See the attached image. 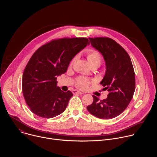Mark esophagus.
I'll return each mask as SVG.
<instances>
[{"instance_id":"34e87169","label":"esophagus","mask_w":157,"mask_h":157,"mask_svg":"<svg viewBox=\"0 0 157 157\" xmlns=\"http://www.w3.org/2000/svg\"><path fill=\"white\" fill-rule=\"evenodd\" d=\"M73 94H82V92H81V91H78V90H73Z\"/></svg>"}]
</instances>
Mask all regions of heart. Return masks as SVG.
<instances>
[{
	"label": "heart",
	"mask_w": 157,
	"mask_h": 157,
	"mask_svg": "<svg viewBox=\"0 0 157 157\" xmlns=\"http://www.w3.org/2000/svg\"><path fill=\"white\" fill-rule=\"evenodd\" d=\"M87 58L91 65L96 63L101 64L102 61L101 54L98 50L94 49H90L87 51ZM76 59V56H75L71 61L70 65H72L75 63ZM91 82V81L89 79L84 77H79L76 79L75 84L76 86L79 88L81 89H86L89 84H90Z\"/></svg>",
	"instance_id": "heart-1"
}]
</instances>
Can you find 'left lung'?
Masks as SVG:
<instances>
[{"label": "left lung", "instance_id": "left-lung-1", "mask_svg": "<svg viewBox=\"0 0 157 157\" xmlns=\"http://www.w3.org/2000/svg\"><path fill=\"white\" fill-rule=\"evenodd\" d=\"M89 39L105 61L106 71L101 84L109 93L103 100L93 95V102L87 109L99 119H113L123 113L133 98L136 88L133 67L128 54L115 40L108 37Z\"/></svg>", "mask_w": 157, "mask_h": 157}]
</instances>
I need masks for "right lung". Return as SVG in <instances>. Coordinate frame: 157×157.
I'll use <instances>...</instances> for the list:
<instances>
[{
  "instance_id": "obj_1",
  "label": "right lung",
  "mask_w": 157,
  "mask_h": 157,
  "mask_svg": "<svg viewBox=\"0 0 157 157\" xmlns=\"http://www.w3.org/2000/svg\"><path fill=\"white\" fill-rule=\"evenodd\" d=\"M89 44L86 38L55 39L33 54L23 73L22 92L33 114L50 119L64 111L73 93L56 86L57 76L66 72L71 59Z\"/></svg>"
}]
</instances>
